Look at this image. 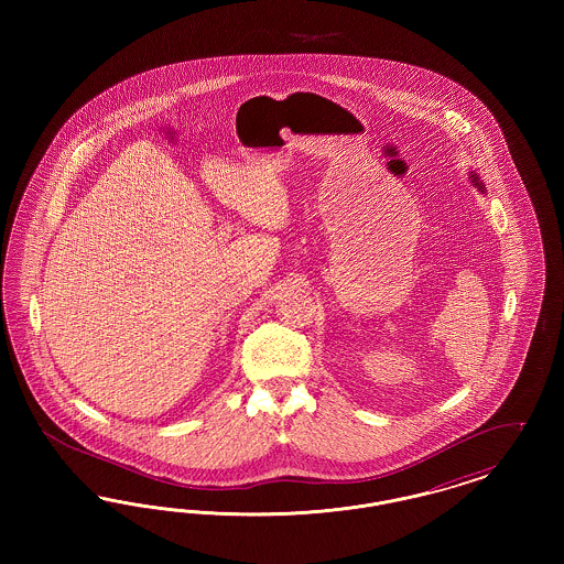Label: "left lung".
Instances as JSON below:
<instances>
[{"instance_id":"left-lung-1","label":"left lung","mask_w":564,"mask_h":564,"mask_svg":"<svg viewBox=\"0 0 564 564\" xmlns=\"http://www.w3.org/2000/svg\"><path fill=\"white\" fill-rule=\"evenodd\" d=\"M471 184H474V186H478V188H480V192H482L484 194L482 182H480V177H478L476 173H471Z\"/></svg>"}]
</instances>
